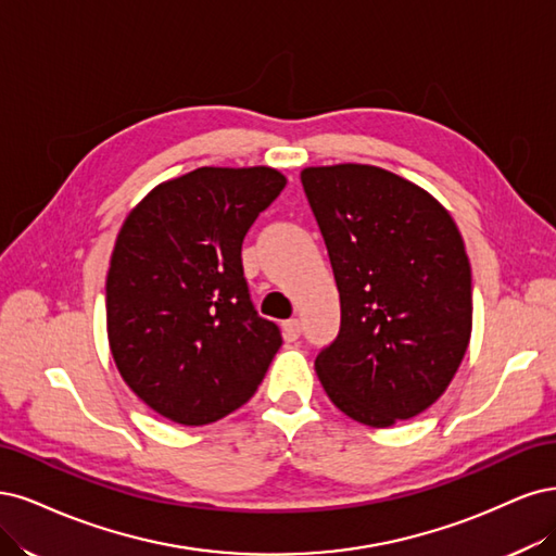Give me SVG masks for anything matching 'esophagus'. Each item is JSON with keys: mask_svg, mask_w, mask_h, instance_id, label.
I'll list each match as a JSON object with an SVG mask.
<instances>
[{"mask_svg": "<svg viewBox=\"0 0 556 556\" xmlns=\"http://www.w3.org/2000/svg\"><path fill=\"white\" fill-rule=\"evenodd\" d=\"M281 332H283L286 342H295V339L300 337V320H298V318L283 320V324H281Z\"/></svg>", "mask_w": 556, "mask_h": 556, "instance_id": "1", "label": "esophagus"}]
</instances>
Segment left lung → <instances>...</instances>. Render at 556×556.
<instances>
[{"mask_svg": "<svg viewBox=\"0 0 556 556\" xmlns=\"http://www.w3.org/2000/svg\"><path fill=\"white\" fill-rule=\"evenodd\" d=\"M328 247L342 326L316 355L332 404L357 422L390 427L432 406L471 339V265L432 193L367 166L300 173Z\"/></svg>", "mask_w": 556, "mask_h": 556, "instance_id": "left-lung-1", "label": "left lung"}]
</instances>
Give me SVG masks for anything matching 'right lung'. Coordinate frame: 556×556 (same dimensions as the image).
<instances>
[{
    "label": "right lung",
    "instance_id": "add662e5",
    "mask_svg": "<svg viewBox=\"0 0 556 556\" xmlns=\"http://www.w3.org/2000/svg\"><path fill=\"white\" fill-rule=\"evenodd\" d=\"M286 177L203 166L154 187L124 219L105 277L113 361L159 416L207 425L252 400L281 346L249 300L242 240Z\"/></svg>",
    "mask_w": 556,
    "mask_h": 556
}]
</instances>
